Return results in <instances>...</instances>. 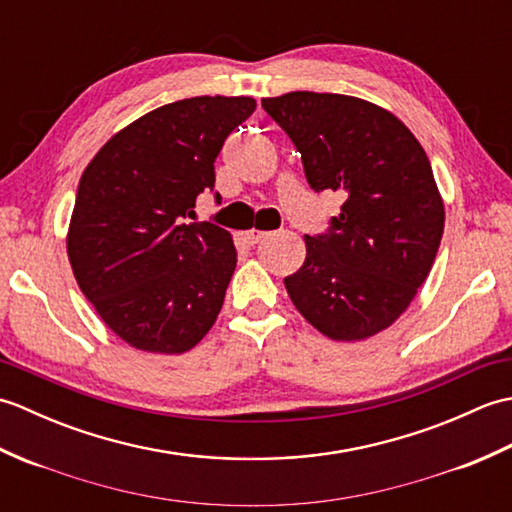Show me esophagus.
Returning a JSON list of instances; mask_svg holds the SVG:
<instances>
[{"label": "esophagus", "mask_w": 512, "mask_h": 512, "mask_svg": "<svg viewBox=\"0 0 512 512\" xmlns=\"http://www.w3.org/2000/svg\"><path fill=\"white\" fill-rule=\"evenodd\" d=\"M264 237H268V233L266 231H259V228H250V231H246L248 244H259Z\"/></svg>", "instance_id": "1"}]
</instances>
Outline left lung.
<instances>
[{
	"label": "left lung",
	"mask_w": 512,
	"mask_h": 512,
	"mask_svg": "<svg viewBox=\"0 0 512 512\" xmlns=\"http://www.w3.org/2000/svg\"><path fill=\"white\" fill-rule=\"evenodd\" d=\"M262 107L295 143L314 191L347 195L306 262L284 279L295 308L332 341L387 330L429 277L444 202L422 145L385 107L345 94L288 92Z\"/></svg>",
	"instance_id": "left-lung-1"
}]
</instances>
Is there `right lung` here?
<instances>
[{"label":"right lung","mask_w":512,"mask_h":512,"mask_svg":"<svg viewBox=\"0 0 512 512\" xmlns=\"http://www.w3.org/2000/svg\"><path fill=\"white\" fill-rule=\"evenodd\" d=\"M255 107L250 96L162 105L114 134L83 171L65 239L72 273L107 328L136 350L189 352L222 310L233 237L184 217L213 191V162Z\"/></svg>","instance_id":"right-lung-1"}]
</instances>
